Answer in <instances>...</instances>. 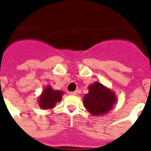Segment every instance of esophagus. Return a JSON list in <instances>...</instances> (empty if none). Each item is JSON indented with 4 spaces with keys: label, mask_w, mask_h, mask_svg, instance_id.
Masks as SVG:
<instances>
[{
    "label": "esophagus",
    "mask_w": 151,
    "mask_h": 151,
    "mask_svg": "<svg viewBox=\"0 0 151 151\" xmlns=\"http://www.w3.org/2000/svg\"><path fill=\"white\" fill-rule=\"evenodd\" d=\"M69 94L72 95V96H75V95L77 94V92H76V91H73V92H69Z\"/></svg>",
    "instance_id": "obj_1"
}]
</instances>
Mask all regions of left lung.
<instances>
[{"mask_svg": "<svg viewBox=\"0 0 151 151\" xmlns=\"http://www.w3.org/2000/svg\"><path fill=\"white\" fill-rule=\"evenodd\" d=\"M89 92L83 99L85 107L92 115H101L107 113L115 103L114 92L99 82L88 87Z\"/></svg>", "mask_w": 151, "mask_h": 151, "instance_id": "1", "label": "left lung"}]
</instances>
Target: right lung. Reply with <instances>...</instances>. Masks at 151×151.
<instances>
[{
  "label": "right lung",
  "mask_w": 151,
  "mask_h": 151,
  "mask_svg": "<svg viewBox=\"0 0 151 151\" xmlns=\"http://www.w3.org/2000/svg\"><path fill=\"white\" fill-rule=\"evenodd\" d=\"M63 92L61 91H55L51 87H47L41 94L39 99V104L42 109H52L55 103L59 102L62 99Z\"/></svg>",
  "instance_id": "1"
}]
</instances>
